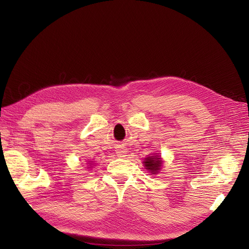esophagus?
I'll return each mask as SVG.
<instances>
[{
    "mask_svg": "<svg viewBox=\"0 0 249 249\" xmlns=\"http://www.w3.org/2000/svg\"><path fill=\"white\" fill-rule=\"evenodd\" d=\"M124 149H117L116 150V154H117V156H120V157H124Z\"/></svg>",
    "mask_w": 249,
    "mask_h": 249,
    "instance_id": "1",
    "label": "esophagus"
}]
</instances>
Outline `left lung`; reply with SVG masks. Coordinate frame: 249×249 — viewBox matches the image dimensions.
I'll return each instance as SVG.
<instances>
[{
  "label": "left lung",
  "instance_id": "1",
  "mask_svg": "<svg viewBox=\"0 0 249 249\" xmlns=\"http://www.w3.org/2000/svg\"><path fill=\"white\" fill-rule=\"evenodd\" d=\"M143 164H144L145 169H147L152 175H156V173H159L161 170L162 159L158 155H153L146 157L144 161H143Z\"/></svg>",
  "mask_w": 249,
  "mask_h": 249
}]
</instances>
